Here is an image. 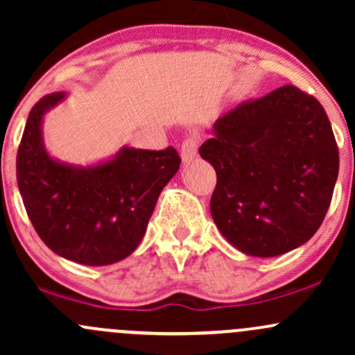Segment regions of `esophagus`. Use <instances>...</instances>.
<instances>
[{
	"label": "esophagus",
	"instance_id": "esophagus-1",
	"mask_svg": "<svg viewBox=\"0 0 355 355\" xmlns=\"http://www.w3.org/2000/svg\"><path fill=\"white\" fill-rule=\"evenodd\" d=\"M198 146H200V139L196 135H189L182 140L181 146V159L182 162H191L198 154Z\"/></svg>",
	"mask_w": 355,
	"mask_h": 355
}]
</instances>
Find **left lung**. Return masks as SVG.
<instances>
[{"mask_svg":"<svg viewBox=\"0 0 355 355\" xmlns=\"http://www.w3.org/2000/svg\"><path fill=\"white\" fill-rule=\"evenodd\" d=\"M200 155L216 171L213 220L242 252H289L329 211L338 147L323 106L300 87L240 103L215 121Z\"/></svg>","mask_w":355,"mask_h":355,"instance_id":"8db88e82","label":"left lung"}]
</instances>
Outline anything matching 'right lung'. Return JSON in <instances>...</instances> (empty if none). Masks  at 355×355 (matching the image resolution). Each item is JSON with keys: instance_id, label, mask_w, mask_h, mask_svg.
I'll use <instances>...</instances> for the list:
<instances>
[{"instance_id": "right-lung-1", "label": "right lung", "mask_w": 355, "mask_h": 355, "mask_svg": "<svg viewBox=\"0 0 355 355\" xmlns=\"http://www.w3.org/2000/svg\"><path fill=\"white\" fill-rule=\"evenodd\" d=\"M64 93L44 96L30 110L17 154V181L33 228L57 255L85 266H108L130 255L162 188L181 157L164 150L121 148L112 161L74 167L54 161L42 142V116Z\"/></svg>"}]
</instances>
